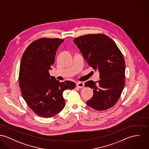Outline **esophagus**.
I'll use <instances>...</instances> for the list:
<instances>
[{
	"label": "esophagus",
	"mask_w": 149,
	"mask_h": 149,
	"mask_svg": "<svg viewBox=\"0 0 149 149\" xmlns=\"http://www.w3.org/2000/svg\"><path fill=\"white\" fill-rule=\"evenodd\" d=\"M77 87L79 88H83L84 87V84L82 82H78L77 83Z\"/></svg>",
	"instance_id": "34e87169"
}]
</instances>
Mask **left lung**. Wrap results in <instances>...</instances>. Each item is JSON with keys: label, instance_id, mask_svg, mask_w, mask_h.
I'll return each instance as SVG.
<instances>
[{"label": "left lung", "instance_id": "obj_1", "mask_svg": "<svg viewBox=\"0 0 149 149\" xmlns=\"http://www.w3.org/2000/svg\"><path fill=\"white\" fill-rule=\"evenodd\" d=\"M89 66L99 72L100 80H89L85 87L93 89V96L86 102L97 111L115 105L125 86V60L115 42L104 34H87L74 40Z\"/></svg>", "mask_w": 149, "mask_h": 149}]
</instances>
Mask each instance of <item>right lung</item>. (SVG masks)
I'll list each match as a JSON object with an SVG mask.
<instances>
[{"instance_id": "1", "label": "right lung", "mask_w": 149, "mask_h": 149, "mask_svg": "<svg viewBox=\"0 0 149 149\" xmlns=\"http://www.w3.org/2000/svg\"><path fill=\"white\" fill-rule=\"evenodd\" d=\"M63 41L59 38L37 40L27 47L22 58L19 81L23 99L42 117L59 113L65 105L63 92L75 87L74 82H59L49 72L58 48Z\"/></svg>"}]
</instances>
